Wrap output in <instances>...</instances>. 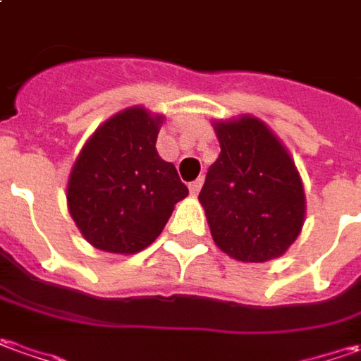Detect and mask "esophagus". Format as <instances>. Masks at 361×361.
Listing matches in <instances>:
<instances>
[{"label":"esophagus","mask_w":361,"mask_h":361,"mask_svg":"<svg viewBox=\"0 0 361 361\" xmlns=\"http://www.w3.org/2000/svg\"><path fill=\"white\" fill-rule=\"evenodd\" d=\"M200 190H202V180H195L190 183V192H192V195H197Z\"/></svg>","instance_id":"esophagus-1"}]
</instances>
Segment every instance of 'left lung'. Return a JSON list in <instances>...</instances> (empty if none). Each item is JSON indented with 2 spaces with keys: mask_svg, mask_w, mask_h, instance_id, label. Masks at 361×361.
I'll list each match as a JSON object with an SVG mask.
<instances>
[{
  "mask_svg": "<svg viewBox=\"0 0 361 361\" xmlns=\"http://www.w3.org/2000/svg\"><path fill=\"white\" fill-rule=\"evenodd\" d=\"M218 159L200 192L212 238L240 262H267L300 235L305 195L300 173L264 121H218Z\"/></svg>",
  "mask_w": 361,
  "mask_h": 361,
  "instance_id": "1",
  "label": "left lung"
}]
</instances>
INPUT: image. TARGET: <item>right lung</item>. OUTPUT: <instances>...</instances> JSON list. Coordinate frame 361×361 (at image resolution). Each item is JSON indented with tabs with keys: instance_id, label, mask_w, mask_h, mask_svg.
<instances>
[{
	"instance_id": "right-lung-1",
	"label": "right lung",
	"mask_w": 361,
	"mask_h": 361,
	"mask_svg": "<svg viewBox=\"0 0 361 361\" xmlns=\"http://www.w3.org/2000/svg\"><path fill=\"white\" fill-rule=\"evenodd\" d=\"M161 116L130 107L83 145L68 183L69 214L83 238L111 254L142 252L188 195L173 164L156 149Z\"/></svg>"
}]
</instances>
